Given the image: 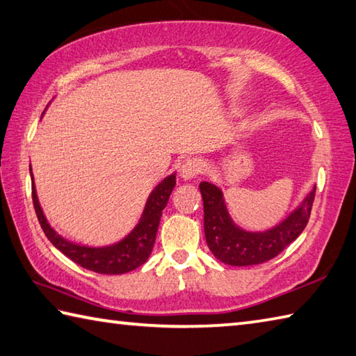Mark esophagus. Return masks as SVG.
<instances>
[{
	"mask_svg": "<svg viewBox=\"0 0 356 356\" xmlns=\"http://www.w3.org/2000/svg\"><path fill=\"white\" fill-rule=\"evenodd\" d=\"M202 161L197 160V159H188L185 160L182 166H180V177L184 180H191L197 177L200 172H202Z\"/></svg>",
	"mask_w": 356,
	"mask_h": 356,
	"instance_id": "34e87169",
	"label": "esophagus"
}]
</instances>
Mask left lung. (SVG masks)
Segmentation results:
<instances>
[{
  "instance_id": "left-lung-1",
  "label": "left lung",
  "mask_w": 356,
  "mask_h": 356,
  "mask_svg": "<svg viewBox=\"0 0 356 356\" xmlns=\"http://www.w3.org/2000/svg\"><path fill=\"white\" fill-rule=\"evenodd\" d=\"M199 190L204 200L205 240L211 254L230 266H252L277 257L302 234L312 213L316 185L285 219L263 232L240 227L230 216L224 193L215 184L200 182Z\"/></svg>"
}]
</instances>
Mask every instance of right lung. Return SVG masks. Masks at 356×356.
I'll use <instances>...</instances> for the list:
<instances>
[{"instance_id": "obj_1", "label": "right lung", "mask_w": 356, "mask_h": 356, "mask_svg": "<svg viewBox=\"0 0 356 356\" xmlns=\"http://www.w3.org/2000/svg\"><path fill=\"white\" fill-rule=\"evenodd\" d=\"M29 172L32 180V202H34L38 222H40L44 235L53 243L54 248L59 249L70 260H73L79 266L88 270H93V273L111 275L131 273V270L140 268L141 264L147 261V258H149L152 252L154 243H156L161 211H163L168 200H170L174 186H176V172L166 176L149 193L137 225L124 238H121L120 241L107 245L79 244L70 241L67 238L57 234L51 227V224L48 222V219L42 210V205L38 202L31 165Z\"/></svg>"}]
</instances>
